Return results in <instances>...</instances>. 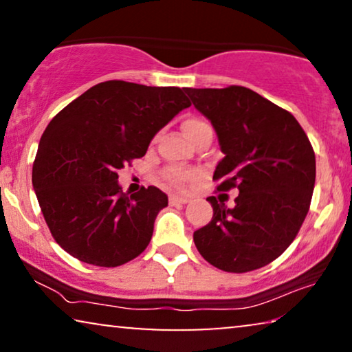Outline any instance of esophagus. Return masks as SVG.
Instances as JSON below:
<instances>
[{
  "label": "esophagus",
  "instance_id": "obj_1",
  "mask_svg": "<svg viewBox=\"0 0 352 352\" xmlns=\"http://www.w3.org/2000/svg\"><path fill=\"white\" fill-rule=\"evenodd\" d=\"M189 201V197H184V195H170V204L171 205H184Z\"/></svg>",
  "mask_w": 352,
  "mask_h": 352
}]
</instances>
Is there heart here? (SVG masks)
I'll return each mask as SVG.
<instances>
[{"mask_svg":"<svg viewBox=\"0 0 352 352\" xmlns=\"http://www.w3.org/2000/svg\"><path fill=\"white\" fill-rule=\"evenodd\" d=\"M205 126H208V124H206L204 120L190 118V120H187L184 124H182V129H184V133L187 136V134L195 131V129L205 128ZM190 177H192L190 173L186 171V170H181V168H170V170L165 173V179L175 187H182L187 181L190 179Z\"/></svg>","mask_w":352,"mask_h":352,"instance_id":"obj_1","label":"heart"}]
</instances>
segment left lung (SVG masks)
I'll return each mask as SVG.
<instances>
[{
    "label": "left lung",
    "instance_id": "8db88e82",
    "mask_svg": "<svg viewBox=\"0 0 352 352\" xmlns=\"http://www.w3.org/2000/svg\"><path fill=\"white\" fill-rule=\"evenodd\" d=\"M213 124L224 157L213 179L235 187L232 208L208 197L213 218L194 232L199 253L226 272L266 266L296 237L316 184V155L290 112L243 86L186 88Z\"/></svg>",
    "mask_w": 352,
    "mask_h": 352
}]
</instances>
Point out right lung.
I'll return each mask as SVG.
<instances>
[{
	"mask_svg": "<svg viewBox=\"0 0 352 352\" xmlns=\"http://www.w3.org/2000/svg\"><path fill=\"white\" fill-rule=\"evenodd\" d=\"M181 88L104 81L62 109L43 133L32 182L52 237L80 261L117 267L139 256L168 195L142 187L126 195L118 170L181 110Z\"/></svg>",
	"mask_w": 352,
	"mask_h": 352,
	"instance_id": "right-lung-1",
	"label": "right lung"
}]
</instances>
